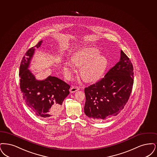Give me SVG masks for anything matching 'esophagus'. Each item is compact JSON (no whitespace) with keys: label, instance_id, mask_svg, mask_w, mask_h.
Listing matches in <instances>:
<instances>
[{"label":"esophagus","instance_id":"esophagus-1","mask_svg":"<svg viewBox=\"0 0 157 157\" xmlns=\"http://www.w3.org/2000/svg\"><path fill=\"white\" fill-rule=\"evenodd\" d=\"M79 87H75V86H72L71 88L70 89V92L71 93H75V91L79 90Z\"/></svg>","mask_w":157,"mask_h":157}]
</instances>
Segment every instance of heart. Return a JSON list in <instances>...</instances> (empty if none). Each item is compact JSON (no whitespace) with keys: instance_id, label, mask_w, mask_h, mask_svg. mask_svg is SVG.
I'll return each instance as SVG.
<instances>
[{"instance_id":"heart-1","label":"heart","mask_w":157,"mask_h":157,"mask_svg":"<svg viewBox=\"0 0 157 157\" xmlns=\"http://www.w3.org/2000/svg\"><path fill=\"white\" fill-rule=\"evenodd\" d=\"M100 53L98 49L92 47L77 50L72 54L71 60H66L63 63L62 69L65 75L70 78L77 71L76 66L82 67L80 73L86 82L98 80L104 75L109 65L107 57Z\"/></svg>"}]
</instances>
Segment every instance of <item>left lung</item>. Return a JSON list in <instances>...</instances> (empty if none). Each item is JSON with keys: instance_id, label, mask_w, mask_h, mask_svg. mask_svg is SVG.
I'll return each mask as SVG.
<instances>
[{"instance_id": "1", "label": "left lung", "mask_w": 157, "mask_h": 157, "mask_svg": "<svg viewBox=\"0 0 157 157\" xmlns=\"http://www.w3.org/2000/svg\"><path fill=\"white\" fill-rule=\"evenodd\" d=\"M133 66L121 50L120 61L101 80L84 89V113L100 121L118 114L128 101L134 83Z\"/></svg>"}]
</instances>
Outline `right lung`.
I'll use <instances>...</instances> for the list:
<instances>
[{
    "label": "right lung",
    "instance_id": "obj_1",
    "mask_svg": "<svg viewBox=\"0 0 157 157\" xmlns=\"http://www.w3.org/2000/svg\"><path fill=\"white\" fill-rule=\"evenodd\" d=\"M39 41L27 50L20 66V87L23 99L36 116L43 119H55L60 114L62 104L70 93V86L60 78L49 75L39 80L29 69L35 50L41 46Z\"/></svg>",
    "mask_w": 157,
    "mask_h": 157
}]
</instances>
